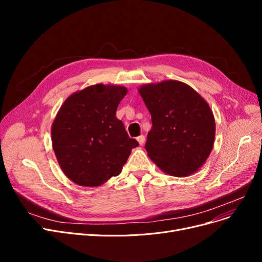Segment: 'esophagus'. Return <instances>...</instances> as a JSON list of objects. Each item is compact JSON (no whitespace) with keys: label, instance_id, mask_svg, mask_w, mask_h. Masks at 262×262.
I'll return each instance as SVG.
<instances>
[{"label":"esophagus","instance_id":"34e87169","mask_svg":"<svg viewBox=\"0 0 262 262\" xmlns=\"http://www.w3.org/2000/svg\"><path fill=\"white\" fill-rule=\"evenodd\" d=\"M137 141L139 142V144H140V145H143V144H144V142H145V137H144L143 135L139 136L138 138H137Z\"/></svg>","mask_w":262,"mask_h":262}]
</instances>
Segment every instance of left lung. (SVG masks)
<instances>
[{
	"instance_id": "obj_1",
	"label": "left lung",
	"mask_w": 262,
	"mask_h": 262,
	"mask_svg": "<svg viewBox=\"0 0 262 262\" xmlns=\"http://www.w3.org/2000/svg\"><path fill=\"white\" fill-rule=\"evenodd\" d=\"M152 116L145 149L164 173L186 177L199 171L214 143L211 109L189 85L178 80L145 84L138 89Z\"/></svg>"
}]
</instances>
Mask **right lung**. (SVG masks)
<instances>
[{"instance_id": "right-lung-1", "label": "right lung", "mask_w": 262, "mask_h": 262, "mask_svg": "<svg viewBox=\"0 0 262 262\" xmlns=\"http://www.w3.org/2000/svg\"><path fill=\"white\" fill-rule=\"evenodd\" d=\"M127 89L96 84L71 94L52 124V145L59 167L73 183L98 187L121 173L132 149L130 139L116 117Z\"/></svg>"}]
</instances>
